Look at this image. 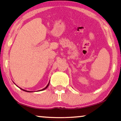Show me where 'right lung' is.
<instances>
[{"label":"right lung","instance_id":"add662e5","mask_svg":"<svg viewBox=\"0 0 121 121\" xmlns=\"http://www.w3.org/2000/svg\"><path fill=\"white\" fill-rule=\"evenodd\" d=\"M49 82H48V85H47V86H46L45 87H44V89H42V90H39V91H42V90H45V89H47V87H48V86H49ZM15 85H16V84H15ZM16 86H17V85H16ZM17 87H19V86H17ZM19 88H20V89H21V90H22L23 91H26V92H33V91H27V90H24V89H21V88H20V87H19Z\"/></svg>","mask_w":121,"mask_h":121}]
</instances>
